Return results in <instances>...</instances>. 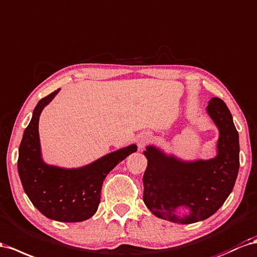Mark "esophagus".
I'll return each instance as SVG.
<instances>
[{
    "instance_id": "obj_1",
    "label": "esophagus",
    "mask_w": 257,
    "mask_h": 257,
    "mask_svg": "<svg viewBox=\"0 0 257 257\" xmlns=\"http://www.w3.org/2000/svg\"><path fill=\"white\" fill-rule=\"evenodd\" d=\"M150 135L148 133H143L142 135L138 136V140H137V145H138V148L143 149L144 147H146V145H147L150 142Z\"/></svg>"
}]
</instances>
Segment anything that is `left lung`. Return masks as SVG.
Instances as JSON below:
<instances>
[{
    "label": "left lung",
    "mask_w": 257,
    "mask_h": 257,
    "mask_svg": "<svg viewBox=\"0 0 257 257\" xmlns=\"http://www.w3.org/2000/svg\"><path fill=\"white\" fill-rule=\"evenodd\" d=\"M219 130L217 156L210 160L184 162L154 146L144 152L148 165L143 177L144 202L157 217L192 224L209 218L224 204L239 172V134L226 103L213 97L206 108ZM185 206L190 213L175 214Z\"/></svg>",
    "instance_id": "obj_1"
}]
</instances>
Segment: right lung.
Listing matches in <instances>:
<instances>
[{"label":"right lung","mask_w":257,"mask_h":257,"mask_svg":"<svg viewBox=\"0 0 257 257\" xmlns=\"http://www.w3.org/2000/svg\"><path fill=\"white\" fill-rule=\"evenodd\" d=\"M57 91L41 99L24 132L19 146L18 173L24 190L32 204L47 218L77 223L92 217L100 202L103 179L114 166L137 150L131 145L80 169L47 165L41 158L39 119L43 108Z\"/></svg>","instance_id":"add662e5"}]
</instances>
